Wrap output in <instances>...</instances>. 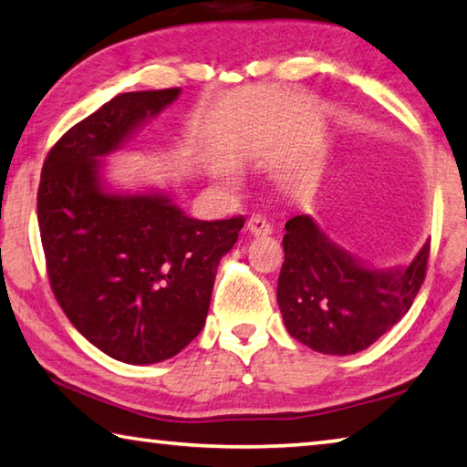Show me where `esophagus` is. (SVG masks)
<instances>
[{"label": "esophagus", "instance_id": "34e87169", "mask_svg": "<svg viewBox=\"0 0 467 467\" xmlns=\"http://www.w3.org/2000/svg\"><path fill=\"white\" fill-rule=\"evenodd\" d=\"M247 231L251 234H255V236H259V234H272V226H270V223H267L264 216L255 214V216H251L247 220Z\"/></svg>", "mask_w": 467, "mask_h": 467}]
</instances>
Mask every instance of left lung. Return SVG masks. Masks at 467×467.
I'll list each match as a JSON object with an SVG mask.
<instances>
[{
  "instance_id": "left-lung-1",
  "label": "left lung",
  "mask_w": 467,
  "mask_h": 467,
  "mask_svg": "<svg viewBox=\"0 0 467 467\" xmlns=\"http://www.w3.org/2000/svg\"><path fill=\"white\" fill-rule=\"evenodd\" d=\"M284 234L278 305L288 334L315 352L365 350L410 311L420 290L431 243L408 265L370 267L337 247L309 214Z\"/></svg>"
}]
</instances>
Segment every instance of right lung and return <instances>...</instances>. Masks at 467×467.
<instances>
[{
    "mask_svg": "<svg viewBox=\"0 0 467 467\" xmlns=\"http://www.w3.org/2000/svg\"><path fill=\"white\" fill-rule=\"evenodd\" d=\"M181 88L125 92L51 148L38 185V228L53 295L74 327L110 358L175 357L208 317L220 259L243 216L195 220L167 192H115L102 158L121 150Z\"/></svg>",
    "mask_w": 467,
    "mask_h": 467,
    "instance_id": "1",
    "label": "right lung"
}]
</instances>
